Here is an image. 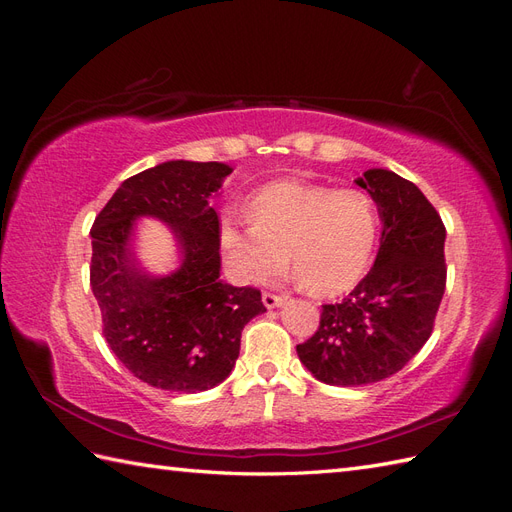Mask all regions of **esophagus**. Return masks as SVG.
Masks as SVG:
<instances>
[{
	"mask_svg": "<svg viewBox=\"0 0 512 512\" xmlns=\"http://www.w3.org/2000/svg\"><path fill=\"white\" fill-rule=\"evenodd\" d=\"M262 303H265L267 309H275V307H282L286 303V297H280V294L265 292V294H262Z\"/></svg>",
	"mask_w": 512,
	"mask_h": 512,
	"instance_id": "1",
	"label": "esophagus"
}]
</instances>
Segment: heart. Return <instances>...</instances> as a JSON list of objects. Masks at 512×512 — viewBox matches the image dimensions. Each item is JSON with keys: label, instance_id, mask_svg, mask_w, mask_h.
<instances>
[{"label": "heart", "instance_id": "1", "mask_svg": "<svg viewBox=\"0 0 512 512\" xmlns=\"http://www.w3.org/2000/svg\"><path fill=\"white\" fill-rule=\"evenodd\" d=\"M250 224L224 218L220 252L237 282L256 286L286 269L314 294H337L365 275L378 241L376 205L365 192L273 181L245 203Z\"/></svg>", "mask_w": 512, "mask_h": 512}]
</instances>
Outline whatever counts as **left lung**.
Here are the masks:
<instances>
[{
	"mask_svg": "<svg viewBox=\"0 0 512 512\" xmlns=\"http://www.w3.org/2000/svg\"><path fill=\"white\" fill-rule=\"evenodd\" d=\"M382 222L374 267L344 301L322 305L320 327L297 346L299 361L331 386L380 382L425 346L446 286L438 211L393 170L369 168L356 179Z\"/></svg>",
	"mask_w": 512,
	"mask_h": 512,
	"instance_id": "obj_1",
	"label": "left lung"
}]
</instances>
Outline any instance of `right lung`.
I'll list each match as a JSON object with an SVG mask.
<instances>
[{
	"label": "right lung",
	"instance_id": "right-lung-1",
	"mask_svg": "<svg viewBox=\"0 0 512 512\" xmlns=\"http://www.w3.org/2000/svg\"><path fill=\"white\" fill-rule=\"evenodd\" d=\"M232 166L170 160L123 181L91 228V290L104 337L132 374L170 393L209 391L239 359L241 331L267 312L256 288L220 277V222L209 200ZM162 221L180 265L146 271L135 252V222Z\"/></svg>",
	"mask_w": 512,
	"mask_h": 512
}]
</instances>
